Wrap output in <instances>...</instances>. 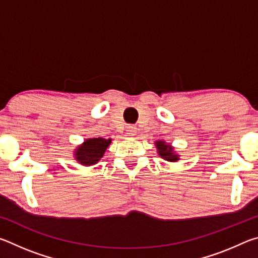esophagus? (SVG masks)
<instances>
[{"label": "esophagus", "instance_id": "esophagus-1", "mask_svg": "<svg viewBox=\"0 0 258 258\" xmlns=\"http://www.w3.org/2000/svg\"><path fill=\"white\" fill-rule=\"evenodd\" d=\"M126 132H127V134L131 135V137H134V135L137 134V127H135L134 125H130L127 130H126Z\"/></svg>", "mask_w": 258, "mask_h": 258}]
</instances>
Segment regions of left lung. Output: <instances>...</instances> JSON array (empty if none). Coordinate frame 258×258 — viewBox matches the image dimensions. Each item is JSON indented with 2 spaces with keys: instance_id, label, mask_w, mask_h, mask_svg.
Masks as SVG:
<instances>
[{
  "instance_id": "8db88e82",
  "label": "left lung",
  "mask_w": 258,
  "mask_h": 258,
  "mask_svg": "<svg viewBox=\"0 0 258 258\" xmlns=\"http://www.w3.org/2000/svg\"><path fill=\"white\" fill-rule=\"evenodd\" d=\"M156 147L158 155L163 159L167 161H176L180 159V156L174 152V148L167 145L165 141H156Z\"/></svg>"
}]
</instances>
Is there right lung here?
<instances>
[{
    "label": "right lung",
    "instance_id": "obj_1",
    "mask_svg": "<svg viewBox=\"0 0 258 258\" xmlns=\"http://www.w3.org/2000/svg\"><path fill=\"white\" fill-rule=\"evenodd\" d=\"M111 143V139H87L74 152L75 159L84 166L97 164L102 158L104 151Z\"/></svg>",
    "mask_w": 258,
    "mask_h": 258
}]
</instances>
